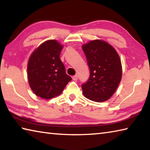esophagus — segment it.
Listing matches in <instances>:
<instances>
[{"mask_svg": "<svg viewBox=\"0 0 150 150\" xmlns=\"http://www.w3.org/2000/svg\"><path fill=\"white\" fill-rule=\"evenodd\" d=\"M72 79H73V81H77V80L78 79V75H74V76H73V77H72Z\"/></svg>", "mask_w": 150, "mask_h": 150, "instance_id": "1", "label": "esophagus"}]
</instances>
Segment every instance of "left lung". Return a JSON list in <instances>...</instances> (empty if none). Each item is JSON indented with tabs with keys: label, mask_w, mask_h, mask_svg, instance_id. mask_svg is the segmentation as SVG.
<instances>
[{
	"label": "left lung",
	"mask_w": 150,
	"mask_h": 150,
	"mask_svg": "<svg viewBox=\"0 0 150 150\" xmlns=\"http://www.w3.org/2000/svg\"><path fill=\"white\" fill-rule=\"evenodd\" d=\"M90 69V77L81 86L86 98L95 102L110 98L122 79V64L115 48L100 40L83 45Z\"/></svg>",
	"instance_id": "1"
}]
</instances>
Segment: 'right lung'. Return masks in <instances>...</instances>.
Returning <instances> with one entry per match:
<instances>
[{"label":"right lung","instance_id":"obj_1","mask_svg":"<svg viewBox=\"0 0 150 150\" xmlns=\"http://www.w3.org/2000/svg\"><path fill=\"white\" fill-rule=\"evenodd\" d=\"M62 48L56 40H47L29 58L27 71L30 87L35 95L42 98L50 99L60 95L71 81L59 58Z\"/></svg>","mask_w":150,"mask_h":150}]
</instances>
